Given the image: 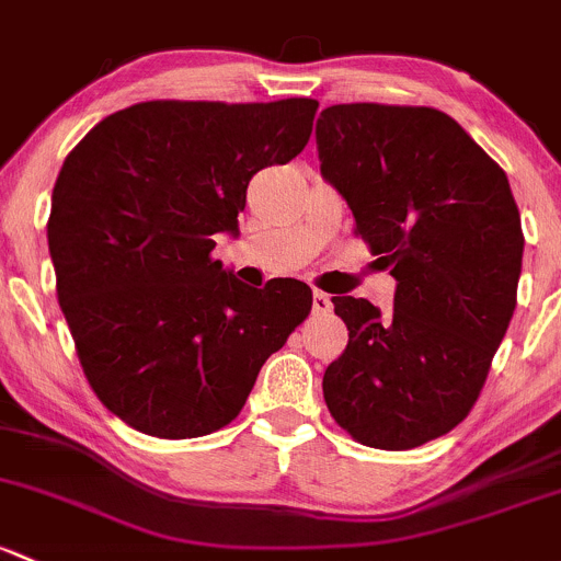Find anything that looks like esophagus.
Segmentation results:
<instances>
[{
  "mask_svg": "<svg viewBox=\"0 0 561 561\" xmlns=\"http://www.w3.org/2000/svg\"><path fill=\"white\" fill-rule=\"evenodd\" d=\"M330 309H333V304H330L325 293L314 290V296H311V311H314V314H328Z\"/></svg>",
  "mask_w": 561,
  "mask_h": 561,
  "instance_id": "1",
  "label": "esophagus"
}]
</instances>
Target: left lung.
I'll return each instance as SVG.
<instances>
[{"instance_id":"1","label":"left lung","mask_w":561,"mask_h":561,"mask_svg":"<svg viewBox=\"0 0 561 561\" xmlns=\"http://www.w3.org/2000/svg\"><path fill=\"white\" fill-rule=\"evenodd\" d=\"M320 172L394 276L392 311L333 296L350 344L328 365L333 420L403 451L468 416L516 309L524 236L503 169L446 112L333 104L314 128Z\"/></svg>"}]
</instances>
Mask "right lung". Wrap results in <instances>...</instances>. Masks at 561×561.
<instances>
[{"label": "right lung", "mask_w": 561, "mask_h": 561, "mask_svg": "<svg viewBox=\"0 0 561 561\" xmlns=\"http://www.w3.org/2000/svg\"><path fill=\"white\" fill-rule=\"evenodd\" d=\"M314 99L141 102L85 134L53 187L47 247L88 385L128 427L198 438L236 420L311 311L309 285L211 257L247 185L311 137Z\"/></svg>", "instance_id": "add662e5"}]
</instances>
